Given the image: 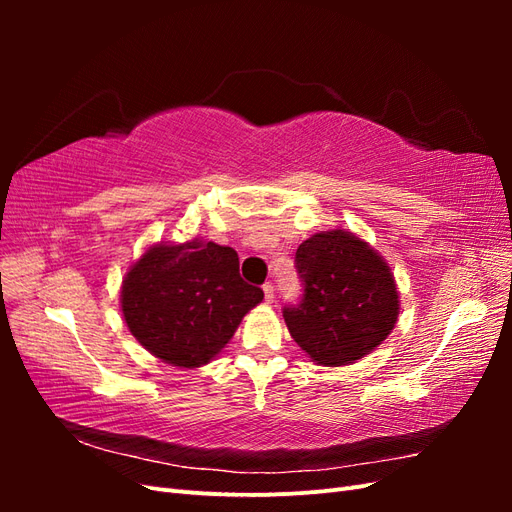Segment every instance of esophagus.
I'll return each mask as SVG.
<instances>
[{
    "mask_svg": "<svg viewBox=\"0 0 512 512\" xmlns=\"http://www.w3.org/2000/svg\"><path fill=\"white\" fill-rule=\"evenodd\" d=\"M262 290H265V301H267V303H273V299H275L273 284H271V282H267L265 286H262Z\"/></svg>",
    "mask_w": 512,
    "mask_h": 512,
    "instance_id": "esophagus-1",
    "label": "esophagus"
}]
</instances>
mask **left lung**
I'll use <instances>...</instances> for the list:
<instances>
[{
	"mask_svg": "<svg viewBox=\"0 0 512 512\" xmlns=\"http://www.w3.org/2000/svg\"><path fill=\"white\" fill-rule=\"evenodd\" d=\"M297 271L303 299L284 307V320L318 365L359 361L395 329L399 292L391 267L354 232H316L299 245Z\"/></svg>",
	"mask_w": 512,
	"mask_h": 512,
	"instance_id": "8db88e82",
	"label": "left lung"
}]
</instances>
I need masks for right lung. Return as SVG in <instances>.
Instances as JSON below:
<instances>
[{"label":"right lung","mask_w":512,"mask_h":512,"mask_svg":"<svg viewBox=\"0 0 512 512\" xmlns=\"http://www.w3.org/2000/svg\"><path fill=\"white\" fill-rule=\"evenodd\" d=\"M262 297L258 286L241 280L232 247L203 239L162 241L123 277L121 312L138 344L156 359L194 369L222 352Z\"/></svg>","instance_id":"right-lung-1"}]
</instances>
